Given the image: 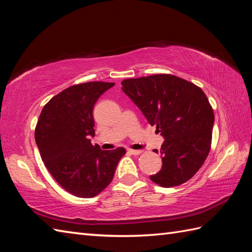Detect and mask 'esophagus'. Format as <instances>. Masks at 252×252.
Listing matches in <instances>:
<instances>
[{
    "label": "esophagus",
    "mask_w": 252,
    "mask_h": 252,
    "mask_svg": "<svg viewBox=\"0 0 252 252\" xmlns=\"http://www.w3.org/2000/svg\"><path fill=\"white\" fill-rule=\"evenodd\" d=\"M127 152H129L132 155H135V156H136V155H140V154L143 153V151H141V149H140V151H135V149H127Z\"/></svg>",
    "instance_id": "1"
}]
</instances>
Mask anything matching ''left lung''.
<instances>
[{"mask_svg":"<svg viewBox=\"0 0 252 252\" xmlns=\"http://www.w3.org/2000/svg\"><path fill=\"white\" fill-rule=\"evenodd\" d=\"M122 91L132 99L164 142L161 170L151 180L162 187L185 183L210 152L215 114L206 94L194 83L172 74L126 79Z\"/></svg>","mask_w":252,"mask_h":252,"instance_id":"obj_1","label":"left lung"}]
</instances>
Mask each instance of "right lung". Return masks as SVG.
Instances as JSON below:
<instances>
[{
	"label": "right lung",
	"instance_id": "add662e5",
	"mask_svg": "<svg viewBox=\"0 0 252 252\" xmlns=\"http://www.w3.org/2000/svg\"><path fill=\"white\" fill-rule=\"evenodd\" d=\"M115 83L72 85L54 96L41 111L34 137L41 158L63 189L80 198H92L114 179L126 149L101 151L93 146V108Z\"/></svg>",
	"mask_w": 252,
	"mask_h": 252
}]
</instances>
